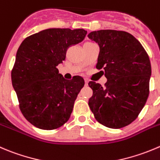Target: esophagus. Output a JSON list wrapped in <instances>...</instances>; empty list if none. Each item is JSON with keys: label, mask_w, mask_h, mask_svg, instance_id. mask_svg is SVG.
<instances>
[{"label": "esophagus", "mask_w": 160, "mask_h": 160, "mask_svg": "<svg viewBox=\"0 0 160 160\" xmlns=\"http://www.w3.org/2000/svg\"><path fill=\"white\" fill-rule=\"evenodd\" d=\"M88 80H85V85H86V86H88Z\"/></svg>", "instance_id": "esophagus-1"}]
</instances>
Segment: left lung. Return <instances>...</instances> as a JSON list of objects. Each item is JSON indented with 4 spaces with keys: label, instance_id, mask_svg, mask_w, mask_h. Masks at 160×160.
<instances>
[{
    "label": "left lung",
    "instance_id": "1",
    "mask_svg": "<svg viewBox=\"0 0 160 160\" xmlns=\"http://www.w3.org/2000/svg\"><path fill=\"white\" fill-rule=\"evenodd\" d=\"M99 46L97 69H103L105 87L89 82L93 95L89 106L101 124L113 129L132 123L148 96L152 73L149 58L131 33L113 29L93 31L88 35Z\"/></svg>",
    "mask_w": 160,
    "mask_h": 160
}]
</instances>
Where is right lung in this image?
<instances>
[{"label":"right lung","mask_w":160,"mask_h":160,"mask_svg":"<svg viewBox=\"0 0 160 160\" xmlns=\"http://www.w3.org/2000/svg\"><path fill=\"white\" fill-rule=\"evenodd\" d=\"M83 29H44L26 37L18 48L12 82L22 113L42 130H54L68 121L84 80H67L57 66L66 58L68 48L84 39Z\"/></svg>","instance_id":"add662e5"}]
</instances>
